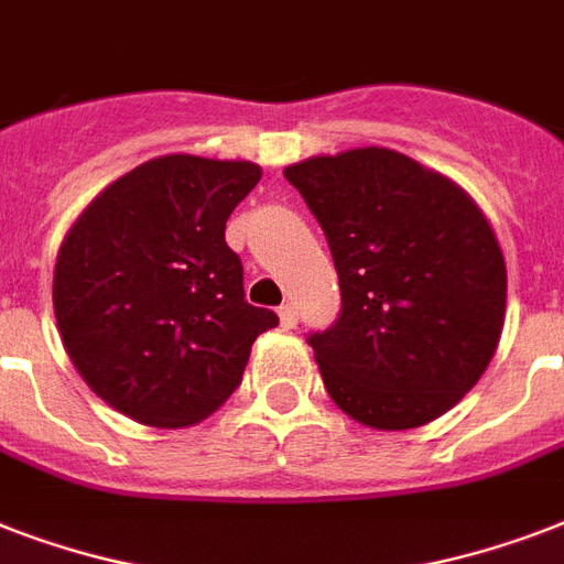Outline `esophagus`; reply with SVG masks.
<instances>
[{
  "label": "esophagus",
  "mask_w": 564,
  "mask_h": 564,
  "mask_svg": "<svg viewBox=\"0 0 564 564\" xmlns=\"http://www.w3.org/2000/svg\"><path fill=\"white\" fill-rule=\"evenodd\" d=\"M278 316H281V325L286 327V330H292V327L299 325V313H295L292 304H283V307L278 310Z\"/></svg>",
  "instance_id": "esophagus-1"
}]
</instances>
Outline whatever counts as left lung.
<instances>
[{"instance_id":"8db88e82","label":"left lung","mask_w":564,"mask_h":564,"mask_svg":"<svg viewBox=\"0 0 564 564\" xmlns=\"http://www.w3.org/2000/svg\"><path fill=\"white\" fill-rule=\"evenodd\" d=\"M325 230L343 313L310 336L327 394L375 430L436 421L498 351L507 263L486 213L406 154L366 145L283 170Z\"/></svg>"}]
</instances>
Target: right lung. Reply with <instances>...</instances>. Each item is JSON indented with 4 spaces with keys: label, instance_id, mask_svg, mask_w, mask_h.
Here are the masks:
<instances>
[{
    "label": "right lung",
    "instance_id": "add662e5",
    "mask_svg": "<svg viewBox=\"0 0 564 564\" xmlns=\"http://www.w3.org/2000/svg\"><path fill=\"white\" fill-rule=\"evenodd\" d=\"M251 161L163 154L110 181L57 248L52 304L75 371L149 427H193L228 401L251 345L278 327L251 307L225 221L257 187Z\"/></svg>",
    "mask_w": 564,
    "mask_h": 564
}]
</instances>
